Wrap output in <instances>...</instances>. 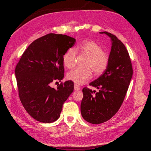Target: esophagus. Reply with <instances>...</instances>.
I'll return each instance as SVG.
<instances>
[{"label":"esophagus","instance_id":"1","mask_svg":"<svg viewBox=\"0 0 151 151\" xmlns=\"http://www.w3.org/2000/svg\"><path fill=\"white\" fill-rule=\"evenodd\" d=\"M74 90H76V91L80 90V86H78L76 84H75V85H74Z\"/></svg>","mask_w":151,"mask_h":151}]
</instances>
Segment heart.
<instances>
[{
    "label": "heart",
    "mask_w": 151,
    "mask_h": 151,
    "mask_svg": "<svg viewBox=\"0 0 151 151\" xmlns=\"http://www.w3.org/2000/svg\"><path fill=\"white\" fill-rule=\"evenodd\" d=\"M75 51L88 57L85 68H78L67 74V78L76 85H83L91 79L92 71L95 75H100L107 69L109 63V55L103 50L101 45L94 40H86L78 44ZM76 55L74 50L70 48L63 56L64 65L68 68H72L76 63Z\"/></svg>",
    "instance_id": "obj_1"
}]
</instances>
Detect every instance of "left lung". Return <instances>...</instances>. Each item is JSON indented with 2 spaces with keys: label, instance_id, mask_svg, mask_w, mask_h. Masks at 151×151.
<instances>
[{
  "label": "left lung",
  "instance_id": "8db88e82",
  "mask_svg": "<svg viewBox=\"0 0 151 151\" xmlns=\"http://www.w3.org/2000/svg\"><path fill=\"white\" fill-rule=\"evenodd\" d=\"M111 37L112 47L107 69L90 85L99 91L83 88L81 113L85 121L98 124L110 119L124 101L132 76V66L129 53L115 35L103 32Z\"/></svg>",
  "mask_w": 151,
  "mask_h": 151
}]
</instances>
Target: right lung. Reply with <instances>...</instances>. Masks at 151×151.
Listing matches in <instances>:
<instances>
[{"mask_svg":"<svg viewBox=\"0 0 151 151\" xmlns=\"http://www.w3.org/2000/svg\"><path fill=\"white\" fill-rule=\"evenodd\" d=\"M75 42V38L66 35L48 33L33 41L16 65L20 101L38 121L50 123L57 120L63 103L73 91L71 81L61 82L57 89L51 84L63 79V56Z\"/></svg>","mask_w":151,"mask_h":151,"instance_id":"1","label":"right lung"}]
</instances>
